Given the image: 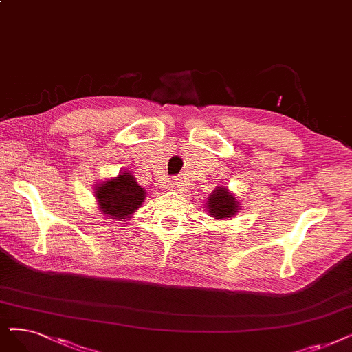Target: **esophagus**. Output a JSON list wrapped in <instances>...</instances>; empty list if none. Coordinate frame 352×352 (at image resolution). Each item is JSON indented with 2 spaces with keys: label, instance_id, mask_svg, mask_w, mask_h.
Returning a JSON list of instances; mask_svg holds the SVG:
<instances>
[{
  "label": "esophagus",
  "instance_id": "esophagus-1",
  "mask_svg": "<svg viewBox=\"0 0 352 352\" xmlns=\"http://www.w3.org/2000/svg\"><path fill=\"white\" fill-rule=\"evenodd\" d=\"M179 184H180V182H179L177 177H172L170 180H168V188H170L172 190H176L179 188Z\"/></svg>",
  "mask_w": 352,
  "mask_h": 352
}]
</instances>
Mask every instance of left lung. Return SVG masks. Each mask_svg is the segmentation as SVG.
I'll list each match as a JSON object with an SVG mask.
<instances>
[{
    "label": "left lung",
    "instance_id": "1",
    "mask_svg": "<svg viewBox=\"0 0 352 352\" xmlns=\"http://www.w3.org/2000/svg\"><path fill=\"white\" fill-rule=\"evenodd\" d=\"M238 202L235 201L234 196L225 189L218 188L214 190V193L209 196L208 199V210L209 214L214 218L222 219V218H230L231 215H235L238 210Z\"/></svg>",
    "mask_w": 352,
    "mask_h": 352
}]
</instances>
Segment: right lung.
<instances>
[{
	"label": "right lung",
	"mask_w": 352,
	"mask_h": 352,
	"mask_svg": "<svg viewBox=\"0 0 352 352\" xmlns=\"http://www.w3.org/2000/svg\"><path fill=\"white\" fill-rule=\"evenodd\" d=\"M95 190L101 210L114 219H127L142 205L146 195L134 176L127 172L118 175L117 179L104 182Z\"/></svg>",
	"instance_id": "obj_1"
}]
</instances>
